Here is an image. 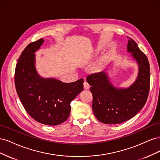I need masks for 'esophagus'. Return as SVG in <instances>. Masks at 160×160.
Wrapping results in <instances>:
<instances>
[{"instance_id": "esophagus-1", "label": "esophagus", "mask_w": 160, "mask_h": 160, "mask_svg": "<svg viewBox=\"0 0 160 160\" xmlns=\"http://www.w3.org/2000/svg\"><path fill=\"white\" fill-rule=\"evenodd\" d=\"M83 87H84V89H89V88H90V85H89V84L88 83V82L85 81L84 83H83Z\"/></svg>"}]
</instances>
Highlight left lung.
Masks as SVG:
<instances>
[{
    "mask_svg": "<svg viewBox=\"0 0 160 160\" xmlns=\"http://www.w3.org/2000/svg\"><path fill=\"white\" fill-rule=\"evenodd\" d=\"M127 49L136 61L139 69L137 79L128 88H115L104 71L91 74L86 79L91 86L92 109L101 123L119 124L126 122L134 117L146 103L150 83L148 59L132 38H129Z\"/></svg>",
    "mask_w": 160,
    "mask_h": 160,
    "instance_id": "left-lung-1",
    "label": "left lung"
}]
</instances>
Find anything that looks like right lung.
<instances>
[{
    "label": "right lung",
    "mask_w": 160,
    "mask_h": 160,
    "mask_svg": "<svg viewBox=\"0 0 160 160\" xmlns=\"http://www.w3.org/2000/svg\"><path fill=\"white\" fill-rule=\"evenodd\" d=\"M43 42L41 38L23 50L16 65L14 82L18 98L31 117L42 124L57 125L69 117L71 102L83 90L84 80L62 83L38 75L35 52Z\"/></svg>",
    "instance_id": "obj_1"
}]
</instances>
